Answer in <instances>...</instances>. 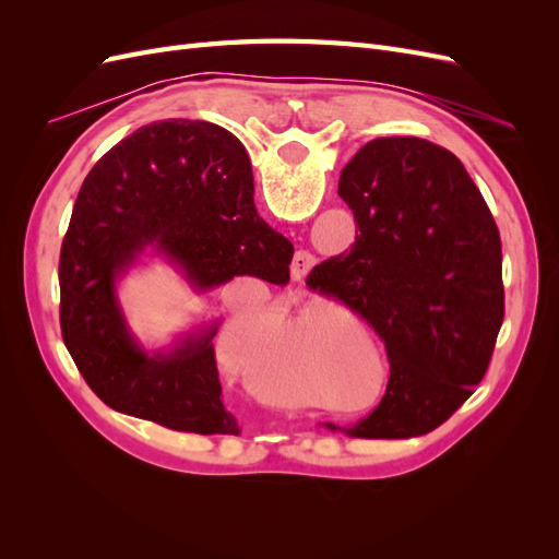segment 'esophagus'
<instances>
[{"label": "esophagus", "instance_id": "1", "mask_svg": "<svg viewBox=\"0 0 559 559\" xmlns=\"http://www.w3.org/2000/svg\"><path fill=\"white\" fill-rule=\"evenodd\" d=\"M314 267V257L310 251H296V257H294V261H292V275H294V280H302L306 277L310 270Z\"/></svg>", "mask_w": 559, "mask_h": 559}]
</instances>
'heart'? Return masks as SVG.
<instances>
[{"label": "heart", "mask_w": 559, "mask_h": 559, "mask_svg": "<svg viewBox=\"0 0 559 559\" xmlns=\"http://www.w3.org/2000/svg\"><path fill=\"white\" fill-rule=\"evenodd\" d=\"M257 306H230L222 333V354L238 364L242 347V378L253 394L273 403H306L310 396L308 359L319 386L335 389L361 364L354 326L366 343L373 335L341 302L319 298L310 306L282 302L257 319Z\"/></svg>", "instance_id": "b5f03b06"}]
</instances>
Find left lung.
I'll list each match as a JSON object with an SVG mask.
<instances>
[{"label": "left lung", "mask_w": 559, "mask_h": 559, "mask_svg": "<svg viewBox=\"0 0 559 559\" xmlns=\"http://www.w3.org/2000/svg\"><path fill=\"white\" fill-rule=\"evenodd\" d=\"M337 193L357 222L347 253L312 267L384 341L386 392L352 438L429 433L473 394L503 321L499 228L460 158L419 138L361 146Z\"/></svg>", "instance_id": "obj_1"}]
</instances>
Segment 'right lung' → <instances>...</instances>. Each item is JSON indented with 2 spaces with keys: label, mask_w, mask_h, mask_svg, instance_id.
Returning <instances> with one entry per match:
<instances>
[{
  "label": "right lung",
  "mask_w": 559,
  "mask_h": 559,
  "mask_svg": "<svg viewBox=\"0 0 559 559\" xmlns=\"http://www.w3.org/2000/svg\"><path fill=\"white\" fill-rule=\"evenodd\" d=\"M146 251L195 294L235 275L289 280L294 245L253 205L242 142L207 121L170 118L118 142L81 186L60 249V329L83 380L109 408L186 433H240L222 401L218 321L167 352L132 335L116 284Z\"/></svg>",
  "instance_id": "add662e5"
}]
</instances>
